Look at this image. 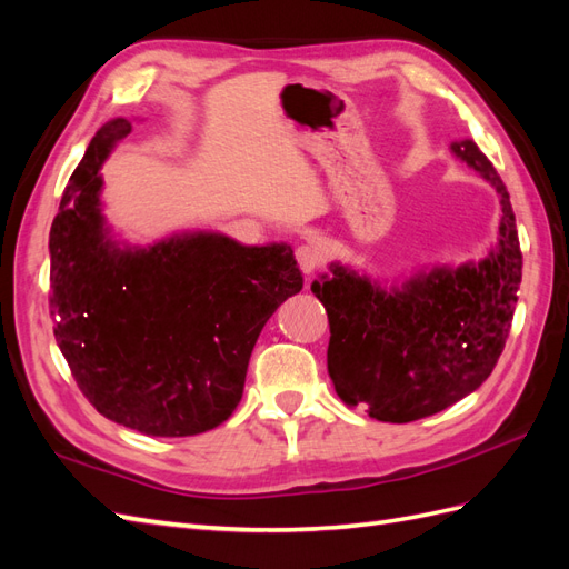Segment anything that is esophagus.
Masks as SVG:
<instances>
[{
    "instance_id": "obj_1",
    "label": "esophagus",
    "mask_w": 569,
    "mask_h": 569,
    "mask_svg": "<svg viewBox=\"0 0 569 569\" xmlns=\"http://www.w3.org/2000/svg\"><path fill=\"white\" fill-rule=\"evenodd\" d=\"M297 261L306 274H311L322 266V251L316 244H301L297 249Z\"/></svg>"
}]
</instances>
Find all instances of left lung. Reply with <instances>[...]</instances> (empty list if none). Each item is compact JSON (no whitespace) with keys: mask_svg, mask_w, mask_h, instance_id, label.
Masks as SVG:
<instances>
[{"mask_svg":"<svg viewBox=\"0 0 569 569\" xmlns=\"http://www.w3.org/2000/svg\"><path fill=\"white\" fill-rule=\"evenodd\" d=\"M451 151L501 201L498 242L485 258L422 268L393 284L335 261L311 284L330 320L335 391L380 422L435 416L479 389L506 347L518 303L522 253L508 189L475 142H453Z\"/></svg>","mask_w":569,"mask_h":569,"instance_id":"8db88e82","label":"left lung"}]
</instances>
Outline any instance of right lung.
Instances as JSON below:
<instances>
[{
    "instance_id": "add662e5",
    "label": "right lung",
    "mask_w": 569,
    "mask_h": 569,
    "mask_svg": "<svg viewBox=\"0 0 569 569\" xmlns=\"http://www.w3.org/2000/svg\"><path fill=\"white\" fill-rule=\"evenodd\" d=\"M130 130L128 118L101 126L68 180L49 230V311L101 416L149 437H192L232 416L258 335L303 274L287 242L247 247L206 230L149 247L113 239L99 170Z\"/></svg>"
}]
</instances>
